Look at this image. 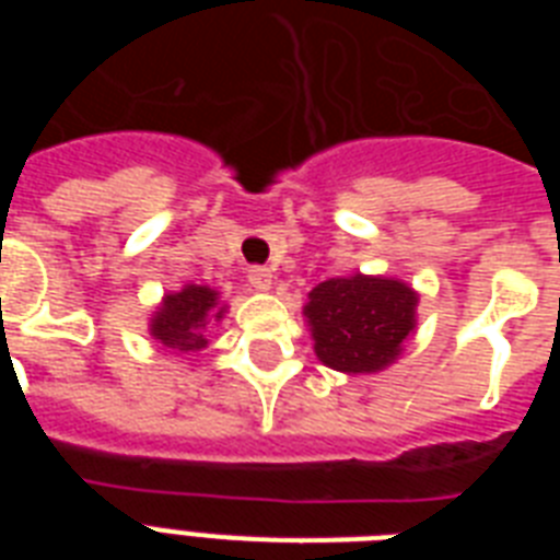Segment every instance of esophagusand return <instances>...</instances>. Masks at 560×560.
Masks as SVG:
<instances>
[{
	"mask_svg": "<svg viewBox=\"0 0 560 560\" xmlns=\"http://www.w3.org/2000/svg\"><path fill=\"white\" fill-rule=\"evenodd\" d=\"M246 279H249V284H253L255 290H270L272 270H270V267H249Z\"/></svg>",
	"mask_w": 560,
	"mask_h": 560,
	"instance_id": "obj_1",
	"label": "esophagus"
}]
</instances>
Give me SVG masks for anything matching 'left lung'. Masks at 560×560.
<instances>
[{
    "mask_svg": "<svg viewBox=\"0 0 560 560\" xmlns=\"http://www.w3.org/2000/svg\"><path fill=\"white\" fill-rule=\"evenodd\" d=\"M305 316L316 358L337 372H377L416 328L418 296L392 279H328L311 290Z\"/></svg>",
    "mask_w": 560,
    "mask_h": 560,
    "instance_id": "obj_1",
    "label": "left lung"
}]
</instances>
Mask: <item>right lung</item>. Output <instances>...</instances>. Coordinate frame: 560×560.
<instances>
[{"instance_id": "obj_1", "label": "right lung", "mask_w": 560, "mask_h": 560, "mask_svg": "<svg viewBox=\"0 0 560 560\" xmlns=\"http://www.w3.org/2000/svg\"><path fill=\"white\" fill-rule=\"evenodd\" d=\"M211 316L220 319L223 307H218V293L211 288L188 284L179 293H168L162 307L153 316L151 334L171 351L188 354V351L206 349V323Z\"/></svg>"}]
</instances>
